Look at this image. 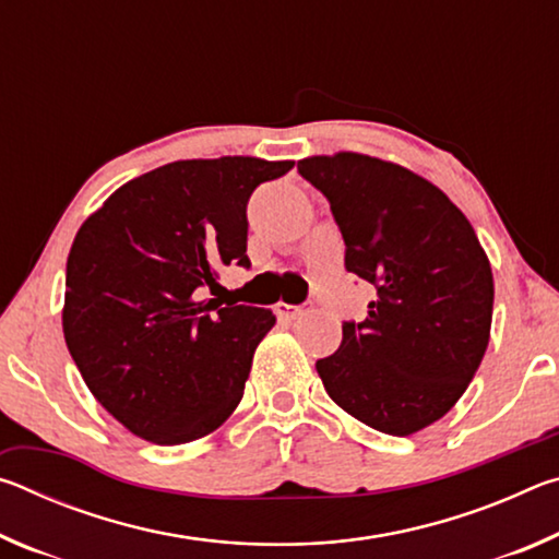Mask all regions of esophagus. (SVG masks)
<instances>
[{
  "instance_id": "1",
  "label": "esophagus",
  "mask_w": 559,
  "mask_h": 559,
  "mask_svg": "<svg viewBox=\"0 0 559 559\" xmlns=\"http://www.w3.org/2000/svg\"><path fill=\"white\" fill-rule=\"evenodd\" d=\"M302 313H308V306H288V302H276V316L286 320H296Z\"/></svg>"
}]
</instances>
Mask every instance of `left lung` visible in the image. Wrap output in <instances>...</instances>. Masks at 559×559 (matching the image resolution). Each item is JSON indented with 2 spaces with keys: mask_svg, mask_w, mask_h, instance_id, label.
Segmentation results:
<instances>
[{
  "mask_svg": "<svg viewBox=\"0 0 559 559\" xmlns=\"http://www.w3.org/2000/svg\"><path fill=\"white\" fill-rule=\"evenodd\" d=\"M298 173L328 197L345 266L377 296L362 323L316 362L337 406L409 437L466 392L490 340L493 271L476 231L429 179L359 153L313 155Z\"/></svg>",
  "mask_w": 559,
  "mask_h": 559,
  "instance_id": "obj_1",
  "label": "left lung"
}]
</instances>
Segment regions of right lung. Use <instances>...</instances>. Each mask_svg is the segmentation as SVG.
Masks as SVG:
<instances>
[{
    "instance_id": "1",
    "label": "right lung",
    "mask_w": 559,
    "mask_h": 559,
    "mask_svg": "<svg viewBox=\"0 0 559 559\" xmlns=\"http://www.w3.org/2000/svg\"><path fill=\"white\" fill-rule=\"evenodd\" d=\"M293 159H177L118 187L66 261L63 337L91 394L159 447L206 437L243 396L271 310L204 298L249 266L246 202Z\"/></svg>"
}]
</instances>
